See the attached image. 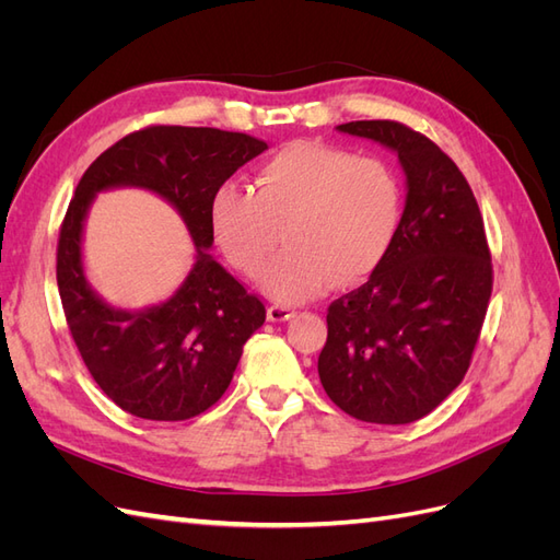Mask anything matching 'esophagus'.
Wrapping results in <instances>:
<instances>
[{"mask_svg": "<svg viewBox=\"0 0 560 560\" xmlns=\"http://www.w3.org/2000/svg\"><path fill=\"white\" fill-rule=\"evenodd\" d=\"M266 315H268V319L270 322H284V319H290V317H294V308H290V306H270L268 311H266Z\"/></svg>", "mask_w": 560, "mask_h": 560, "instance_id": "obj_1", "label": "esophagus"}]
</instances>
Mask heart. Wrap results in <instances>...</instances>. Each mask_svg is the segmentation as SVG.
<instances>
[{
    "label": "heart",
    "mask_w": 560,
    "mask_h": 560,
    "mask_svg": "<svg viewBox=\"0 0 560 560\" xmlns=\"http://www.w3.org/2000/svg\"><path fill=\"white\" fill-rule=\"evenodd\" d=\"M399 212V184L383 161L292 142L259 163L254 186H219L210 226L226 259L249 278L261 273L282 233L287 247L261 284L276 301L301 303L331 282L369 276L395 241Z\"/></svg>",
    "instance_id": "obj_1"
}]
</instances>
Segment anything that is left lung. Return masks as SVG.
<instances>
[{
  "mask_svg": "<svg viewBox=\"0 0 560 560\" xmlns=\"http://www.w3.org/2000/svg\"><path fill=\"white\" fill-rule=\"evenodd\" d=\"M336 130L395 151L406 202L374 273L329 306L317 374L348 416L406 425L434 411L469 369L493 292L483 219L465 175L425 135L397 121Z\"/></svg>",
  "mask_w": 560,
  "mask_h": 560,
  "instance_id": "1",
  "label": "left lung"
}]
</instances>
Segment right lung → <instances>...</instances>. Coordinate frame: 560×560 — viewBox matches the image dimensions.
Returning <instances> with one entry per match:
<instances>
[{
    "label": "right lung",
    "mask_w": 560,
    "mask_h": 560,
    "mask_svg": "<svg viewBox=\"0 0 560 560\" xmlns=\"http://www.w3.org/2000/svg\"><path fill=\"white\" fill-rule=\"evenodd\" d=\"M268 144L219 128L151 126L126 135L83 173L58 238V292L83 364L124 411L147 420L194 418L226 393L264 303L210 254V202L241 165ZM135 185L180 212L197 261L180 290L140 312L116 310L82 270V226L92 198Z\"/></svg>",
    "instance_id": "add662e5"
}]
</instances>
